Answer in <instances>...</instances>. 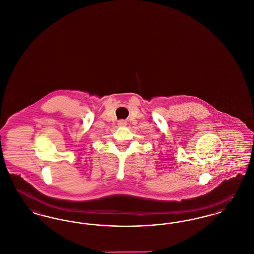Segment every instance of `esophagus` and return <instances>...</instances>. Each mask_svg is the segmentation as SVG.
I'll return each mask as SVG.
<instances>
[{"instance_id":"obj_1","label":"esophagus","mask_w":254,"mask_h":254,"mask_svg":"<svg viewBox=\"0 0 254 254\" xmlns=\"http://www.w3.org/2000/svg\"><path fill=\"white\" fill-rule=\"evenodd\" d=\"M118 126L119 127H125V126H127V122L125 121V120H121V121H119V123H118Z\"/></svg>"}]
</instances>
